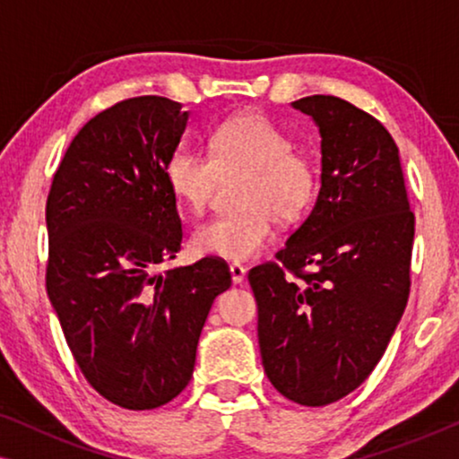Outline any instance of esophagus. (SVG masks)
I'll return each mask as SVG.
<instances>
[{
    "instance_id": "34e87169",
    "label": "esophagus",
    "mask_w": 459,
    "mask_h": 459,
    "mask_svg": "<svg viewBox=\"0 0 459 459\" xmlns=\"http://www.w3.org/2000/svg\"><path fill=\"white\" fill-rule=\"evenodd\" d=\"M230 273H231V281H234V284H242L244 275H247V269H244V265H240V263H231Z\"/></svg>"
}]
</instances>
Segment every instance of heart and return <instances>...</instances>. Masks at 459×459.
Masks as SVG:
<instances>
[{
	"mask_svg": "<svg viewBox=\"0 0 459 459\" xmlns=\"http://www.w3.org/2000/svg\"><path fill=\"white\" fill-rule=\"evenodd\" d=\"M221 173H248L242 194L247 211L200 225L194 244L200 253L228 261L259 255L273 240L275 219L299 221L319 190L316 160L294 150L290 137L259 112H242L219 125L211 154L178 150L165 167L169 190L194 212L209 204Z\"/></svg>",
	"mask_w": 459,
	"mask_h": 459,
	"instance_id": "obj_1",
	"label": "heart"
}]
</instances>
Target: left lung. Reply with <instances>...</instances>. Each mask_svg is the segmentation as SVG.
<instances>
[{"label": "left lung", "mask_w": 459, "mask_h": 459, "mask_svg": "<svg viewBox=\"0 0 459 459\" xmlns=\"http://www.w3.org/2000/svg\"><path fill=\"white\" fill-rule=\"evenodd\" d=\"M322 135V187L275 259L248 272L265 374L322 407L372 374L407 297L416 219L399 148L378 118L336 96L300 98Z\"/></svg>", "instance_id": "left-lung-1"}]
</instances>
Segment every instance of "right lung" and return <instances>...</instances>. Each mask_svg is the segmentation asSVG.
Instances as JSON below:
<instances>
[{
    "label": "right lung",
    "instance_id": "1",
    "mask_svg": "<svg viewBox=\"0 0 459 459\" xmlns=\"http://www.w3.org/2000/svg\"><path fill=\"white\" fill-rule=\"evenodd\" d=\"M187 123L179 102L123 100L83 125L48 194V297L87 382L125 410L169 403L192 378L228 263L156 272L181 248L165 179Z\"/></svg>",
    "mask_w": 459,
    "mask_h": 459
}]
</instances>
